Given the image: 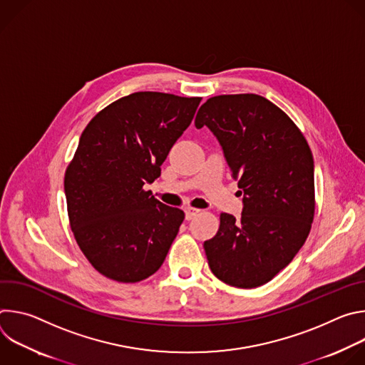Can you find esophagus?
Returning <instances> with one entry per match:
<instances>
[{"mask_svg": "<svg viewBox=\"0 0 365 365\" xmlns=\"http://www.w3.org/2000/svg\"><path fill=\"white\" fill-rule=\"evenodd\" d=\"M199 212H200V211H199V210H196V207H192V206L185 207V217H186V220H187V221H190L192 218H195Z\"/></svg>", "mask_w": 365, "mask_h": 365, "instance_id": "34e87169", "label": "esophagus"}]
</instances>
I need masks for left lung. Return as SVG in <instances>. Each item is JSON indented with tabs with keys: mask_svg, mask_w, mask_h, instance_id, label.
Returning a JSON list of instances; mask_svg holds the SVG:
<instances>
[{
	"mask_svg": "<svg viewBox=\"0 0 365 365\" xmlns=\"http://www.w3.org/2000/svg\"><path fill=\"white\" fill-rule=\"evenodd\" d=\"M220 141L242 195V214H221L217 235L203 242L211 272L252 289L270 282L304 244L315 214L314 158L296 124L255 93L218 95L199 108Z\"/></svg>",
	"mask_w": 365,
	"mask_h": 365,
	"instance_id": "obj_1",
	"label": "left lung"
}]
</instances>
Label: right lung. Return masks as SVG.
<instances>
[{
    "instance_id": "add662e5",
    "label": "right lung",
    "mask_w": 365,
    "mask_h": 365,
    "mask_svg": "<svg viewBox=\"0 0 365 365\" xmlns=\"http://www.w3.org/2000/svg\"><path fill=\"white\" fill-rule=\"evenodd\" d=\"M202 98L135 92L110 103L83 130L65 173L75 240L102 276L141 282L163 264L185 214L145 183L190 125Z\"/></svg>"
}]
</instances>
